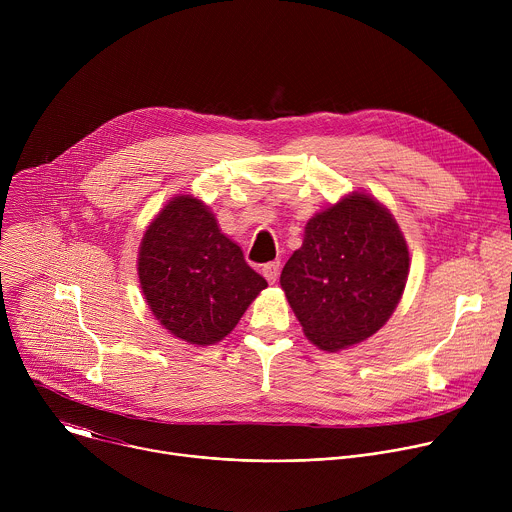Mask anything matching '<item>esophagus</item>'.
<instances>
[{
	"instance_id": "1",
	"label": "esophagus",
	"mask_w": 512,
	"mask_h": 512,
	"mask_svg": "<svg viewBox=\"0 0 512 512\" xmlns=\"http://www.w3.org/2000/svg\"><path fill=\"white\" fill-rule=\"evenodd\" d=\"M279 261H271V263H265L263 265V277L269 281V283H275L277 281V275H279Z\"/></svg>"
}]
</instances>
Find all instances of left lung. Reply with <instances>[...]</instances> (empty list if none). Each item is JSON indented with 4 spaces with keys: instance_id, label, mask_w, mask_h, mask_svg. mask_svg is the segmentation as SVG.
I'll use <instances>...</instances> for the list:
<instances>
[{
    "instance_id": "obj_1",
    "label": "left lung",
    "mask_w": 512,
    "mask_h": 512,
    "mask_svg": "<svg viewBox=\"0 0 512 512\" xmlns=\"http://www.w3.org/2000/svg\"><path fill=\"white\" fill-rule=\"evenodd\" d=\"M409 247L391 210L352 190L306 223L279 283L308 340L338 352L393 316L409 277Z\"/></svg>"
}]
</instances>
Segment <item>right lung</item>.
I'll use <instances>...</instances> for the list:
<instances>
[{
	"label": "right lung",
	"mask_w": 512,
	"mask_h": 512,
	"mask_svg": "<svg viewBox=\"0 0 512 512\" xmlns=\"http://www.w3.org/2000/svg\"><path fill=\"white\" fill-rule=\"evenodd\" d=\"M137 275L154 318L194 346L229 336L267 287L210 206L192 194H176L152 218L139 243Z\"/></svg>",
	"instance_id": "1"
}]
</instances>
